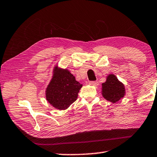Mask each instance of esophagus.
Masks as SVG:
<instances>
[{"instance_id":"esophagus-1","label":"esophagus","mask_w":157,"mask_h":157,"mask_svg":"<svg viewBox=\"0 0 157 157\" xmlns=\"http://www.w3.org/2000/svg\"><path fill=\"white\" fill-rule=\"evenodd\" d=\"M89 84L91 85V86H98L99 83L97 81H90L89 82Z\"/></svg>"}]
</instances>
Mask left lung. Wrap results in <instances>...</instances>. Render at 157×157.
<instances>
[{
    "instance_id": "1",
    "label": "left lung",
    "mask_w": 157,
    "mask_h": 157,
    "mask_svg": "<svg viewBox=\"0 0 157 157\" xmlns=\"http://www.w3.org/2000/svg\"><path fill=\"white\" fill-rule=\"evenodd\" d=\"M101 94L108 101L116 103L125 95L124 86L114 74H110L106 77V82L102 83Z\"/></svg>"
}]
</instances>
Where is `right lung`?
Returning a JSON list of instances; mask_svg holds the SVG:
<instances>
[{
    "label": "right lung",
    "instance_id": "obj_1",
    "mask_svg": "<svg viewBox=\"0 0 157 157\" xmlns=\"http://www.w3.org/2000/svg\"><path fill=\"white\" fill-rule=\"evenodd\" d=\"M82 86L68 69L56 65L46 89V99L55 109L65 110L77 99Z\"/></svg>",
    "mask_w": 157,
    "mask_h": 157
}]
</instances>
